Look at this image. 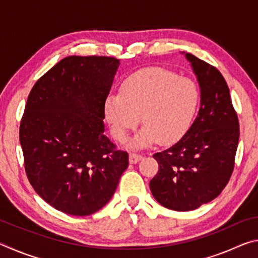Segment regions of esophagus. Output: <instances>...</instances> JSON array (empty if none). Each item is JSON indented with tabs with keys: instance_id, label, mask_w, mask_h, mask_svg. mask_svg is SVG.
<instances>
[{
	"instance_id": "34e87169",
	"label": "esophagus",
	"mask_w": 258,
	"mask_h": 258,
	"mask_svg": "<svg viewBox=\"0 0 258 258\" xmlns=\"http://www.w3.org/2000/svg\"><path fill=\"white\" fill-rule=\"evenodd\" d=\"M141 159H142V156L141 155L133 154V152H132V154H130V163L131 164H137Z\"/></svg>"
}]
</instances>
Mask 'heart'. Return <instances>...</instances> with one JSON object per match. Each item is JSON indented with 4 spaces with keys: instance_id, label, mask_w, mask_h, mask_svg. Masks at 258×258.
<instances>
[{
    "instance_id": "obj_1",
    "label": "heart",
    "mask_w": 258,
    "mask_h": 258,
    "mask_svg": "<svg viewBox=\"0 0 258 258\" xmlns=\"http://www.w3.org/2000/svg\"><path fill=\"white\" fill-rule=\"evenodd\" d=\"M199 104V91L194 82L171 72L148 69L135 73L121 83L119 94L104 100V117L117 141L123 143L141 117L145 126L131 143L134 149L159 140L171 145L189 131Z\"/></svg>"
}]
</instances>
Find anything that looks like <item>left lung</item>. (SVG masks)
Wrapping results in <instances>:
<instances>
[{
    "instance_id": "obj_1",
    "label": "left lung",
    "mask_w": 258,
    "mask_h": 258,
    "mask_svg": "<svg viewBox=\"0 0 258 258\" xmlns=\"http://www.w3.org/2000/svg\"><path fill=\"white\" fill-rule=\"evenodd\" d=\"M200 87L198 116L175 145L154 158L155 199L173 211H194L215 199L231 177L239 142V120L228 84L215 67L184 53Z\"/></svg>"
}]
</instances>
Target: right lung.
<instances>
[{"label": "right lung", "instance_id": "1", "mask_svg": "<svg viewBox=\"0 0 258 258\" xmlns=\"http://www.w3.org/2000/svg\"><path fill=\"white\" fill-rule=\"evenodd\" d=\"M118 67L110 56H67L28 95L19 128L26 174L43 200L69 215L101 209L128 166L127 152L103 134Z\"/></svg>", "mask_w": 258, "mask_h": 258}]
</instances>
